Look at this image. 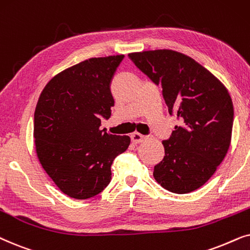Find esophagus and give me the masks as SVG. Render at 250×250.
Listing matches in <instances>:
<instances>
[{"label": "esophagus", "mask_w": 250, "mask_h": 250, "mask_svg": "<svg viewBox=\"0 0 250 250\" xmlns=\"http://www.w3.org/2000/svg\"><path fill=\"white\" fill-rule=\"evenodd\" d=\"M130 137H131L132 143H135V144H139V143L144 142L146 139V136L138 134V132H134V134H132Z\"/></svg>", "instance_id": "1"}]
</instances>
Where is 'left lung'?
Returning a JSON list of instances; mask_svg holds the SVG:
<instances>
[{"label":"left lung","mask_w":250,"mask_h":250,"mask_svg":"<svg viewBox=\"0 0 250 250\" xmlns=\"http://www.w3.org/2000/svg\"><path fill=\"white\" fill-rule=\"evenodd\" d=\"M129 58L161 88L168 112L177 115L165 156L154 167L155 181L185 194L214 175L231 143L233 104L228 90L194 59L174 50L129 53Z\"/></svg>","instance_id":"obj_1"}]
</instances>
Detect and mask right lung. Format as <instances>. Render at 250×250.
Masks as SVG:
<instances>
[{"mask_svg":"<svg viewBox=\"0 0 250 250\" xmlns=\"http://www.w3.org/2000/svg\"><path fill=\"white\" fill-rule=\"evenodd\" d=\"M123 55L90 58L50 80L34 113L36 153L62 192L74 199L101 193L112 179L114 159L128 148L129 136L101 130L111 116V81Z\"/></svg>","mask_w":250,"mask_h":250,"instance_id":"add662e5","label":"right lung"}]
</instances>
